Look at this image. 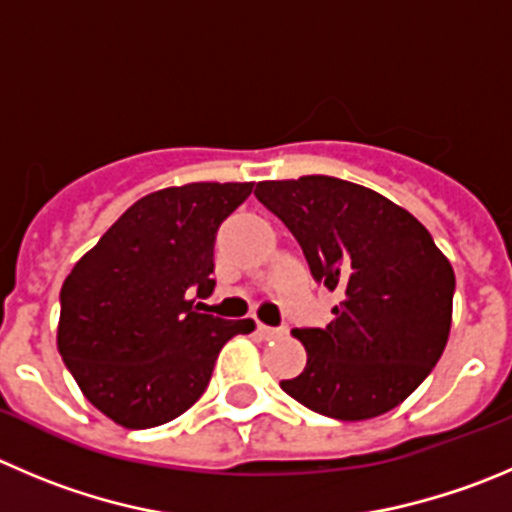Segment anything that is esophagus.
Masks as SVG:
<instances>
[{
    "label": "esophagus",
    "mask_w": 512,
    "mask_h": 512,
    "mask_svg": "<svg viewBox=\"0 0 512 512\" xmlns=\"http://www.w3.org/2000/svg\"><path fill=\"white\" fill-rule=\"evenodd\" d=\"M256 332H259L261 339H279L286 334V326H279V329H274V326H266V324H256Z\"/></svg>",
    "instance_id": "esophagus-1"
}]
</instances>
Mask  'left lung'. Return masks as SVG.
I'll return each mask as SVG.
<instances>
[{
    "mask_svg": "<svg viewBox=\"0 0 512 512\" xmlns=\"http://www.w3.org/2000/svg\"><path fill=\"white\" fill-rule=\"evenodd\" d=\"M256 198L294 233L311 276L339 291L326 329L281 389L319 415L372 420L402 405L445 352L455 271L430 231L372 188L332 175L261 180Z\"/></svg>",
    "mask_w": 512,
    "mask_h": 512,
    "instance_id": "left-lung-1",
    "label": "left lung"
}]
</instances>
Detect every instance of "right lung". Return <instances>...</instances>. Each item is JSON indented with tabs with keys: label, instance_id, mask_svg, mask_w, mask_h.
<instances>
[{
	"label": "right lung",
	"instance_id": "right-lung-1",
	"mask_svg": "<svg viewBox=\"0 0 512 512\" xmlns=\"http://www.w3.org/2000/svg\"><path fill=\"white\" fill-rule=\"evenodd\" d=\"M253 183H188L135 201L70 271L57 349L90 405L148 430L196 405L223 344L251 319L201 314L216 286L213 241Z\"/></svg>",
	"mask_w": 512,
	"mask_h": 512
}]
</instances>
